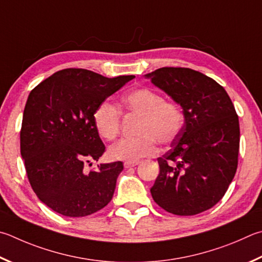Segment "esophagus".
Here are the masks:
<instances>
[{"instance_id":"1","label":"esophagus","mask_w":262,"mask_h":262,"mask_svg":"<svg viewBox=\"0 0 262 262\" xmlns=\"http://www.w3.org/2000/svg\"><path fill=\"white\" fill-rule=\"evenodd\" d=\"M140 164V161H125V164H123V166H125L126 168H130V167H135V166H137Z\"/></svg>"}]
</instances>
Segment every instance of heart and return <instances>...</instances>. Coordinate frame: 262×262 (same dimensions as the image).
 I'll list each match as a JSON object with an SVG mask.
<instances>
[{"mask_svg": "<svg viewBox=\"0 0 262 262\" xmlns=\"http://www.w3.org/2000/svg\"><path fill=\"white\" fill-rule=\"evenodd\" d=\"M123 110L140 115L136 133L139 136L122 139L113 144L108 154L113 159L135 161L154 155L157 142L168 145L177 140L183 128V112L178 104L164 101L159 93L150 88H139L122 97ZM94 125L104 140L116 139L120 129L121 113L117 106L103 102L93 116Z\"/></svg>", "mask_w": 262, "mask_h": 262, "instance_id": "b5f03b06", "label": "heart"}]
</instances>
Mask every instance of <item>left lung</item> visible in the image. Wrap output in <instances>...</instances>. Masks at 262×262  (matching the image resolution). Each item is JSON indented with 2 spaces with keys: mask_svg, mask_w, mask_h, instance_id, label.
<instances>
[{
  "mask_svg": "<svg viewBox=\"0 0 262 262\" xmlns=\"http://www.w3.org/2000/svg\"><path fill=\"white\" fill-rule=\"evenodd\" d=\"M182 107L184 123L172 149L158 158L152 198L175 215L210 210L235 177L239 122L222 85L198 71L161 68L145 74Z\"/></svg>",
  "mask_w": 262,
  "mask_h": 262,
  "instance_id": "left-lung-1",
  "label": "left lung"
}]
</instances>
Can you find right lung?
I'll list each match as a JSON object with an SVG mask.
<instances>
[{
	"mask_svg": "<svg viewBox=\"0 0 262 262\" xmlns=\"http://www.w3.org/2000/svg\"><path fill=\"white\" fill-rule=\"evenodd\" d=\"M134 78H105L93 71L66 69L28 95L20 155L32 189L51 210L81 217L110 203L123 164H101L85 172V164L97 161L105 151L93 116L99 104Z\"/></svg>",
	"mask_w": 262,
	"mask_h": 262,
	"instance_id": "1",
	"label": "right lung"
}]
</instances>
